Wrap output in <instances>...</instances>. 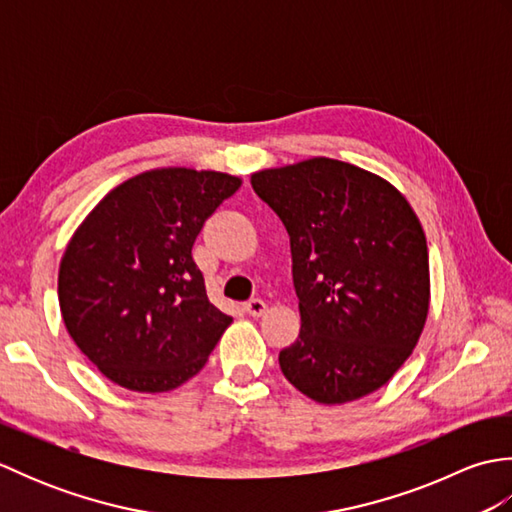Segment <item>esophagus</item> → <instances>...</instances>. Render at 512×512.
I'll return each mask as SVG.
<instances>
[{
  "label": "esophagus",
  "instance_id": "34e87169",
  "mask_svg": "<svg viewBox=\"0 0 512 512\" xmlns=\"http://www.w3.org/2000/svg\"><path fill=\"white\" fill-rule=\"evenodd\" d=\"M266 301L264 299H259V297H255V299H248L246 303H244V310L250 314V317H262V314L266 312Z\"/></svg>",
  "mask_w": 512,
  "mask_h": 512
}]
</instances>
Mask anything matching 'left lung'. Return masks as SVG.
Returning a JSON list of instances; mask_svg holds the SVG:
<instances>
[{"label":"left lung","mask_w":512,"mask_h":512,"mask_svg":"<svg viewBox=\"0 0 512 512\" xmlns=\"http://www.w3.org/2000/svg\"><path fill=\"white\" fill-rule=\"evenodd\" d=\"M290 235L299 339L279 367L301 394L343 405L383 387L429 312L427 237L394 184L310 158L250 176Z\"/></svg>","instance_id":"obj_1"}]
</instances>
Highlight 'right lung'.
Masks as SVG:
<instances>
[{
	"instance_id": "obj_1",
	"label": "right lung",
	"mask_w": 512,
	"mask_h": 512,
	"mask_svg": "<svg viewBox=\"0 0 512 512\" xmlns=\"http://www.w3.org/2000/svg\"><path fill=\"white\" fill-rule=\"evenodd\" d=\"M239 184L220 171L151 169L118 184L74 231L59 266L61 317L112 383L176 389L231 325L206 297L191 248Z\"/></svg>"
}]
</instances>
